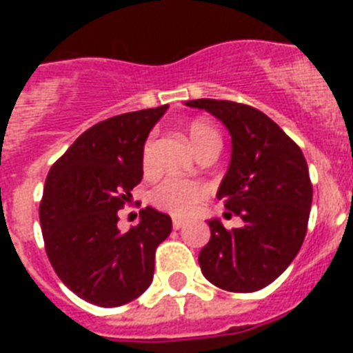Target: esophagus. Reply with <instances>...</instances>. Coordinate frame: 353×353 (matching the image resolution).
<instances>
[{
    "mask_svg": "<svg viewBox=\"0 0 353 353\" xmlns=\"http://www.w3.org/2000/svg\"><path fill=\"white\" fill-rule=\"evenodd\" d=\"M172 225H174V229H181V227H185V220H181V218H174V220H172Z\"/></svg>",
    "mask_w": 353,
    "mask_h": 353,
    "instance_id": "34e87169",
    "label": "esophagus"
}]
</instances>
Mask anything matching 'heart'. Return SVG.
<instances>
[{
    "instance_id": "b5f03b06",
    "label": "heart",
    "mask_w": 353,
    "mask_h": 353,
    "mask_svg": "<svg viewBox=\"0 0 353 353\" xmlns=\"http://www.w3.org/2000/svg\"><path fill=\"white\" fill-rule=\"evenodd\" d=\"M188 143L192 146L196 154L212 144H220V135L209 122L203 119H196L187 126ZM141 166L144 174H152L155 170V139L148 137L143 146L141 154ZM205 187L199 181L192 179H176L168 177L165 181H161L152 192V201L159 209L168 210L170 214L187 216L190 214L196 205L205 198Z\"/></svg>"
}]
</instances>
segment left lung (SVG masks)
I'll use <instances>...</instances> for the list:
<instances>
[{"mask_svg":"<svg viewBox=\"0 0 353 353\" xmlns=\"http://www.w3.org/2000/svg\"><path fill=\"white\" fill-rule=\"evenodd\" d=\"M187 106L209 112L231 133V163L216 196L243 220L231 231L209 220L210 240L198 258L201 273L225 291L262 290L284 273L306 236L313 198L306 159L256 108L214 99Z\"/></svg>","mask_w":353,"mask_h":353,"instance_id":"left-lung-1","label":"left lung"}]
</instances>
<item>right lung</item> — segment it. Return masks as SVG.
<instances>
[{
  "label": "right lung",
  "mask_w": 353,
  "mask_h": 353,
  "mask_svg": "<svg viewBox=\"0 0 353 353\" xmlns=\"http://www.w3.org/2000/svg\"><path fill=\"white\" fill-rule=\"evenodd\" d=\"M166 104L122 113L85 130L51 166L40 203L46 252L58 279L85 302L117 307L148 290L168 214L146 207L128 232L119 210L143 179L144 141Z\"/></svg>",
  "instance_id": "obj_1"
}]
</instances>
